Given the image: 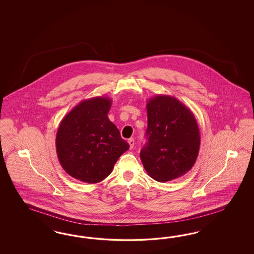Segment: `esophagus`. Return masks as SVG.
Instances as JSON below:
<instances>
[{
	"instance_id": "obj_1",
	"label": "esophagus",
	"mask_w": 254,
	"mask_h": 254,
	"mask_svg": "<svg viewBox=\"0 0 254 254\" xmlns=\"http://www.w3.org/2000/svg\"><path fill=\"white\" fill-rule=\"evenodd\" d=\"M128 144H129V148L133 149V147L135 145V140H134V138H131L128 139Z\"/></svg>"
}]
</instances>
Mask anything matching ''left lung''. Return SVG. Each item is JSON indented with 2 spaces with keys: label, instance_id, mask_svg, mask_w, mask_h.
I'll list each match as a JSON object with an SVG mask.
<instances>
[{
  "label": "left lung",
  "instance_id": "1",
  "mask_svg": "<svg viewBox=\"0 0 254 254\" xmlns=\"http://www.w3.org/2000/svg\"><path fill=\"white\" fill-rule=\"evenodd\" d=\"M148 141L140 159L148 175L165 183L186 174L196 161L199 127L192 111L174 97L157 95L147 101Z\"/></svg>",
  "mask_w": 254,
  "mask_h": 254
}]
</instances>
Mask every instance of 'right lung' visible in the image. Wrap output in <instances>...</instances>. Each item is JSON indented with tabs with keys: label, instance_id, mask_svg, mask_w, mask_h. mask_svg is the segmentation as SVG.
I'll return each instance as SVG.
<instances>
[{
	"label": "right lung",
	"instance_id": "obj_1",
	"mask_svg": "<svg viewBox=\"0 0 254 254\" xmlns=\"http://www.w3.org/2000/svg\"><path fill=\"white\" fill-rule=\"evenodd\" d=\"M112 100H82L60 124L56 137L59 161L69 176L87 184L107 178L128 143L108 118Z\"/></svg>",
	"mask_w": 254,
	"mask_h": 254
}]
</instances>
